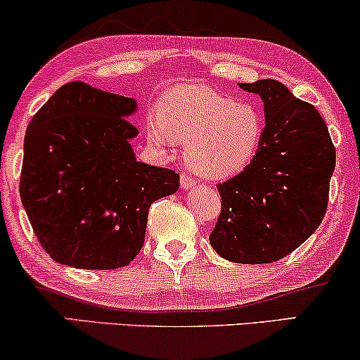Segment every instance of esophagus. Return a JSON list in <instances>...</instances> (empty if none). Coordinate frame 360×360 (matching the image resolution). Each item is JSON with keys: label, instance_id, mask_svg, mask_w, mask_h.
Returning <instances> with one entry per match:
<instances>
[{"label": "esophagus", "instance_id": "obj_1", "mask_svg": "<svg viewBox=\"0 0 360 360\" xmlns=\"http://www.w3.org/2000/svg\"><path fill=\"white\" fill-rule=\"evenodd\" d=\"M180 185H181V188H184V190H191L195 186V180L191 179L188 174H181Z\"/></svg>", "mask_w": 360, "mask_h": 360}]
</instances>
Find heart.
<instances>
[{
	"label": "heart",
	"mask_w": 360,
	"mask_h": 360,
	"mask_svg": "<svg viewBox=\"0 0 360 360\" xmlns=\"http://www.w3.org/2000/svg\"><path fill=\"white\" fill-rule=\"evenodd\" d=\"M148 139L158 146L185 143V160L207 180H225L253 160L264 134L258 105L235 102L208 86L172 87L158 104V117L147 124Z\"/></svg>",
	"instance_id": "obj_1"
}]
</instances>
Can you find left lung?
Returning <instances> with one entry per match:
<instances>
[{
    "instance_id": "8db88e82",
    "label": "left lung",
    "mask_w": 360,
    "mask_h": 360,
    "mask_svg": "<svg viewBox=\"0 0 360 360\" xmlns=\"http://www.w3.org/2000/svg\"><path fill=\"white\" fill-rule=\"evenodd\" d=\"M264 105V134L248 167L217 186L221 213L210 245L221 258L264 264L301 246L323 221L335 148L314 105L283 82L240 84Z\"/></svg>"
}]
</instances>
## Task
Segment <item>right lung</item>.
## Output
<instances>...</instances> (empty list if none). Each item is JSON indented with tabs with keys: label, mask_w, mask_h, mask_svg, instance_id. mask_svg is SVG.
Returning <instances> with one entry per match:
<instances>
[{
	"label": "right lung",
	"mask_w": 360,
	"mask_h": 360,
	"mask_svg": "<svg viewBox=\"0 0 360 360\" xmlns=\"http://www.w3.org/2000/svg\"><path fill=\"white\" fill-rule=\"evenodd\" d=\"M137 101L74 81L27 125L21 202L56 263L115 269L139 255L148 208L179 190L174 170L137 162Z\"/></svg>",
	"instance_id": "add662e5"
}]
</instances>
